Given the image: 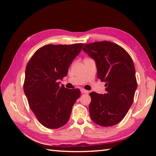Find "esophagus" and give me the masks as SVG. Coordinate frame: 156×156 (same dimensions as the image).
<instances>
[{
    "instance_id": "34e87169",
    "label": "esophagus",
    "mask_w": 156,
    "mask_h": 156,
    "mask_svg": "<svg viewBox=\"0 0 156 156\" xmlns=\"http://www.w3.org/2000/svg\"><path fill=\"white\" fill-rule=\"evenodd\" d=\"M80 92L82 94H88V91H87V90H85L84 89H81Z\"/></svg>"
}]
</instances>
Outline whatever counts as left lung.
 Listing matches in <instances>:
<instances>
[{
  "label": "left lung",
  "instance_id": "1",
  "mask_svg": "<svg viewBox=\"0 0 156 156\" xmlns=\"http://www.w3.org/2000/svg\"><path fill=\"white\" fill-rule=\"evenodd\" d=\"M96 63L97 77L105 82L106 93H90V115L104 127L118 124L128 112L137 87L131 57L120 45L110 41L86 44L83 48Z\"/></svg>",
  "mask_w": 156,
  "mask_h": 156
}]
</instances>
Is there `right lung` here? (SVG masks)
<instances>
[{"label":"right lung","mask_w":156,"mask_h":156,"mask_svg":"<svg viewBox=\"0 0 156 156\" xmlns=\"http://www.w3.org/2000/svg\"><path fill=\"white\" fill-rule=\"evenodd\" d=\"M83 43L46 45L34 53L25 71L24 91L31 111L43 126L59 128L69 121L79 89H67L59 80L66 76Z\"/></svg>","instance_id":"add662e5"}]
</instances>
